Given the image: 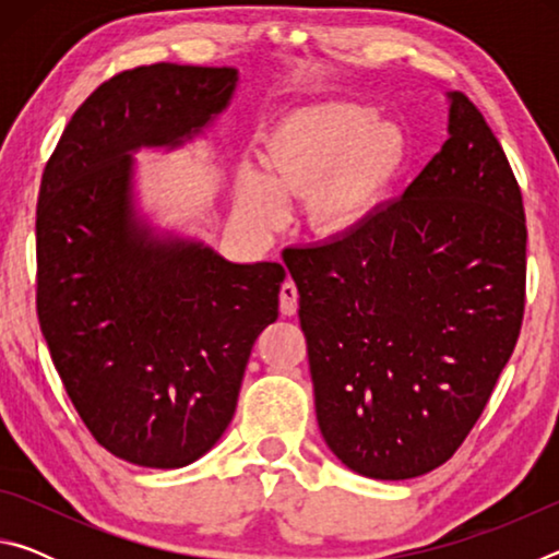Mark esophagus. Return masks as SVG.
<instances>
[{"mask_svg": "<svg viewBox=\"0 0 559 559\" xmlns=\"http://www.w3.org/2000/svg\"><path fill=\"white\" fill-rule=\"evenodd\" d=\"M281 313L283 316H293L298 310V288L296 283H293L290 278L281 283Z\"/></svg>", "mask_w": 559, "mask_h": 559, "instance_id": "34e87169", "label": "esophagus"}]
</instances>
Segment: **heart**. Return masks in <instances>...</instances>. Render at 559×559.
<instances>
[{
    "label": "heart",
    "mask_w": 559,
    "mask_h": 559,
    "mask_svg": "<svg viewBox=\"0 0 559 559\" xmlns=\"http://www.w3.org/2000/svg\"><path fill=\"white\" fill-rule=\"evenodd\" d=\"M404 159V138L390 120H372L359 103L325 100L290 110L269 135L263 177L241 169L236 206L246 222L271 229L281 202L308 197L318 231L355 226Z\"/></svg>",
    "instance_id": "obj_1"
}]
</instances>
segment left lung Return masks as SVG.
<instances>
[{
  "label": "left lung",
  "instance_id": "obj_1",
  "mask_svg": "<svg viewBox=\"0 0 559 559\" xmlns=\"http://www.w3.org/2000/svg\"><path fill=\"white\" fill-rule=\"evenodd\" d=\"M449 100V140L400 200L337 239L283 253L318 427L367 478L447 463L523 325V194L480 110L459 91Z\"/></svg>",
  "mask_w": 559,
  "mask_h": 559
}]
</instances>
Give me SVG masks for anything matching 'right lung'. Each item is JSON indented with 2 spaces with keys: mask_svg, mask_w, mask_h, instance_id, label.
Returning a JSON list of instances; mask_svg holds the SVG:
<instances>
[{
  "mask_svg": "<svg viewBox=\"0 0 559 559\" xmlns=\"http://www.w3.org/2000/svg\"><path fill=\"white\" fill-rule=\"evenodd\" d=\"M236 69L153 63L73 112L36 204V313L75 412L103 449L179 468L229 427L246 362L278 318L281 263H231L135 216L138 147H177L229 106Z\"/></svg>",
  "mask_w": 559,
  "mask_h": 559,
  "instance_id": "obj_1",
  "label": "right lung"
}]
</instances>
